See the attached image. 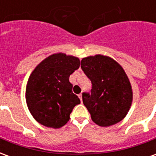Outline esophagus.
Listing matches in <instances>:
<instances>
[{"mask_svg":"<svg viewBox=\"0 0 156 156\" xmlns=\"http://www.w3.org/2000/svg\"><path fill=\"white\" fill-rule=\"evenodd\" d=\"M78 97H79V98H80V100H81V102H82V100H83V98H82V97H83V94H78Z\"/></svg>","mask_w":156,"mask_h":156,"instance_id":"obj_1","label":"esophagus"}]
</instances>
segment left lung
<instances>
[{
  "instance_id": "1",
  "label": "left lung",
  "mask_w": 156,
  "mask_h": 156,
  "mask_svg": "<svg viewBox=\"0 0 156 156\" xmlns=\"http://www.w3.org/2000/svg\"><path fill=\"white\" fill-rule=\"evenodd\" d=\"M81 68L92 83L91 94H83L92 120L102 127L122 120L133 99L130 82L123 68L113 58L98 54L83 58Z\"/></svg>"
}]
</instances>
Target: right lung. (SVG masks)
Instances as JSON below:
<instances>
[{
	"label": "right lung",
	"mask_w": 156,
	"mask_h": 156,
	"mask_svg": "<svg viewBox=\"0 0 156 156\" xmlns=\"http://www.w3.org/2000/svg\"><path fill=\"white\" fill-rule=\"evenodd\" d=\"M80 66L78 58L55 53L41 62L30 75L26 100L30 113L39 124L58 129L68 123L73 108L80 104L69 82Z\"/></svg>",
	"instance_id": "add662e5"
}]
</instances>
